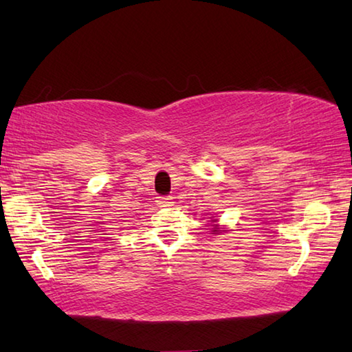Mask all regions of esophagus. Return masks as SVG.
<instances>
[{
    "instance_id": "1",
    "label": "esophagus",
    "mask_w": 352,
    "mask_h": 352,
    "mask_svg": "<svg viewBox=\"0 0 352 352\" xmlns=\"http://www.w3.org/2000/svg\"><path fill=\"white\" fill-rule=\"evenodd\" d=\"M157 204L160 208H170V206H174V198H172V197H158Z\"/></svg>"
}]
</instances>
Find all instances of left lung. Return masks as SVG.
I'll return each mask as SVG.
<instances>
[{"mask_svg":"<svg viewBox=\"0 0 352 352\" xmlns=\"http://www.w3.org/2000/svg\"><path fill=\"white\" fill-rule=\"evenodd\" d=\"M210 221L217 223V219H212ZM225 231H226V229L225 228H220L219 225H212V229H210V232H212V234H221V232H225Z\"/></svg>","mask_w":352,"mask_h":352,"instance_id":"obj_1","label":"left lung"}]
</instances>
